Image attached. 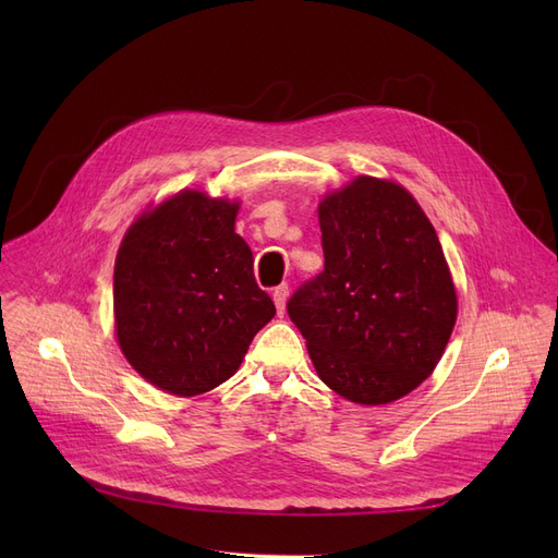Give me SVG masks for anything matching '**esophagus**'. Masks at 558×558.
Masks as SVG:
<instances>
[{"label":"esophagus","instance_id":"esophagus-1","mask_svg":"<svg viewBox=\"0 0 558 558\" xmlns=\"http://www.w3.org/2000/svg\"><path fill=\"white\" fill-rule=\"evenodd\" d=\"M271 296H274L278 316H284V305H287V296H289V287H287V284H278V287L274 289Z\"/></svg>","mask_w":558,"mask_h":558}]
</instances>
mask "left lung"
Here are the masks:
<instances>
[{"instance_id":"obj_1","label":"left lung","mask_w":558,"mask_h":558,"mask_svg":"<svg viewBox=\"0 0 558 558\" xmlns=\"http://www.w3.org/2000/svg\"><path fill=\"white\" fill-rule=\"evenodd\" d=\"M324 271L287 303L324 383L360 404L414 391L441 360L457 294L436 230L404 187L360 175L318 205Z\"/></svg>"}]
</instances>
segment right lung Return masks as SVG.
Returning a JSON list of instances; mask_svg holds the SVG:
<instances>
[{
	"label": "right lung",
	"instance_id": "add662e5",
	"mask_svg": "<svg viewBox=\"0 0 558 558\" xmlns=\"http://www.w3.org/2000/svg\"><path fill=\"white\" fill-rule=\"evenodd\" d=\"M238 208L183 190L144 213L117 253V341L162 391L196 396L226 383L276 314L234 232Z\"/></svg>",
	"mask_w": 558,
	"mask_h": 558
}]
</instances>
